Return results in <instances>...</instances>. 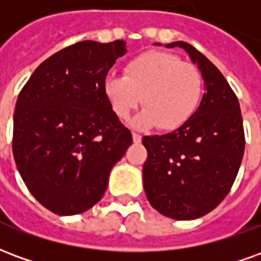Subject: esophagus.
<instances>
[{"mask_svg":"<svg viewBox=\"0 0 261 261\" xmlns=\"http://www.w3.org/2000/svg\"><path fill=\"white\" fill-rule=\"evenodd\" d=\"M142 140V137L140 134H137V133H133V141L136 142V144H140Z\"/></svg>","mask_w":261,"mask_h":261,"instance_id":"esophagus-1","label":"esophagus"}]
</instances>
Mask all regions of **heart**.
<instances>
[{
	"label": "heart",
	"instance_id": "obj_1",
	"mask_svg": "<svg viewBox=\"0 0 261 261\" xmlns=\"http://www.w3.org/2000/svg\"><path fill=\"white\" fill-rule=\"evenodd\" d=\"M103 93L120 120H127L141 103L144 110L133 120L137 128L158 125L180 128L192 119L202 95V76L197 67L165 51H148L131 60L124 76L109 74Z\"/></svg>",
	"mask_w": 261,
	"mask_h": 261
}]
</instances>
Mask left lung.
Here are the masks:
<instances>
[{"instance_id":"left-lung-1","label":"left lung","mask_w":261,"mask_h":261,"mask_svg":"<svg viewBox=\"0 0 261 261\" xmlns=\"http://www.w3.org/2000/svg\"><path fill=\"white\" fill-rule=\"evenodd\" d=\"M197 64L204 95L193 117L165 136H145L148 158L142 168L144 190L158 213L173 219H196L229 193L245 152L241 106L219 69L192 44L173 42Z\"/></svg>"}]
</instances>
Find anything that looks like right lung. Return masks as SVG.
Returning <instances> with one entry per match:
<instances>
[{
  "instance_id": "obj_1",
  "label": "right lung",
  "mask_w": 261,
  "mask_h": 261,
  "mask_svg": "<svg viewBox=\"0 0 261 261\" xmlns=\"http://www.w3.org/2000/svg\"><path fill=\"white\" fill-rule=\"evenodd\" d=\"M124 40L75 43L39 65L14 113L12 152L32 196L57 215L88 211L133 142L103 93Z\"/></svg>"
}]
</instances>
